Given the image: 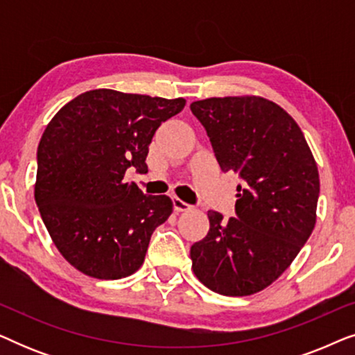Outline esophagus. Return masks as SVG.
<instances>
[{
	"label": "esophagus",
	"mask_w": 355,
	"mask_h": 355,
	"mask_svg": "<svg viewBox=\"0 0 355 355\" xmlns=\"http://www.w3.org/2000/svg\"><path fill=\"white\" fill-rule=\"evenodd\" d=\"M173 205H174V210H176V211H187V210H191V208H192L191 205H189V203L181 200L179 197L173 198Z\"/></svg>",
	"instance_id": "obj_1"
}]
</instances>
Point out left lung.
Instances as JSON below:
<instances>
[{"instance_id":"8db88e82","label":"left lung","mask_w":355,"mask_h":355,"mask_svg":"<svg viewBox=\"0 0 355 355\" xmlns=\"http://www.w3.org/2000/svg\"><path fill=\"white\" fill-rule=\"evenodd\" d=\"M223 171L242 178L236 218L208 211L210 230L191 247L208 289L252 295L275 283L312 234L320 193L312 150L293 116L263 96H213L191 105Z\"/></svg>"}]
</instances>
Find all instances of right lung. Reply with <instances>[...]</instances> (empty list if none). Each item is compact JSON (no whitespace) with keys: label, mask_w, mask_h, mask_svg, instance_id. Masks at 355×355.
<instances>
[{"label":"right lung","mask_w":355,"mask_h":355,"mask_svg":"<svg viewBox=\"0 0 355 355\" xmlns=\"http://www.w3.org/2000/svg\"><path fill=\"white\" fill-rule=\"evenodd\" d=\"M184 106V98L96 89L76 96L48 123L33 196L56 249L80 273L119 279L142 266L173 200L145 196L124 176L130 166L147 173L155 132Z\"/></svg>","instance_id":"1"}]
</instances>
